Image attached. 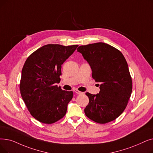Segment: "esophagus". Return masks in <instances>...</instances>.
<instances>
[{
  "label": "esophagus",
  "instance_id": "1",
  "mask_svg": "<svg viewBox=\"0 0 153 153\" xmlns=\"http://www.w3.org/2000/svg\"><path fill=\"white\" fill-rule=\"evenodd\" d=\"M74 91L76 93V94H82V92L78 91L77 89H74Z\"/></svg>",
  "mask_w": 153,
  "mask_h": 153
}]
</instances>
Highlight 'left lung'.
<instances>
[{"instance_id": "obj_1", "label": "left lung", "mask_w": 153, "mask_h": 153, "mask_svg": "<svg viewBox=\"0 0 153 153\" xmlns=\"http://www.w3.org/2000/svg\"><path fill=\"white\" fill-rule=\"evenodd\" d=\"M77 51L89 64L92 78L101 83L99 94L85 93L89 100L85 116L100 124L115 120L126 109L132 92L126 59L120 51L103 42L81 45Z\"/></svg>"}]
</instances>
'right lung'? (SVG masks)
<instances>
[{
  "instance_id": "obj_1",
  "label": "right lung",
  "mask_w": 153,
  "mask_h": 153,
  "mask_svg": "<svg viewBox=\"0 0 153 153\" xmlns=\"http://www.w3.org/2000/svg\"><path fill=\"white\" fill-rule=\"evenodd\" d=\"M78 45L48 44L27 57L22 70L20 91L30 114L39 122L52 124L66 114L72 91L62 90L61 65Z\"/></svg>"
}]
</instances>
